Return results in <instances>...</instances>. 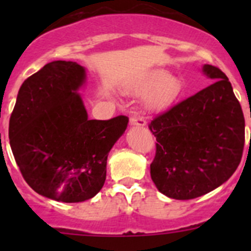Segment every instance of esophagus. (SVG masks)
<instances>
[{
  "instance_id": "obj_1",
  "label": "esophagus",
  "mask_w": 251,
  "mask_h": 251,
  "mask_svg": "<svg viewBox=\"0 0 251 251\" xmlns=\"http://www.w3.org/2000/svg\"><path fill=\"white\" fill-rule=\"evenodd\" d=\"M146 121L142 117H132L130 118V126H137V127H146Z\"/></svg>"
}]
</instances>
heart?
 <instances>
[{
    "mask_svg": "<svg viewBox=\"0 0 251 251\" xmlns=\"http://www.w3.org/2000/svg\"><path fill=\"white\" fill-rule=\"evenodd\" d=\"M129 92L134 95H146V109L159 112L172 105L179 98L182 83L167 70L157 69L137 80L129 88Z\"/></svg>",
    "mask_w": 251,
    "mask_h": 251,
    "instance_id": "heart-1",
    "label": "heart"
}]
</instances>
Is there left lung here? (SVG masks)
<instances>
[{"instance_id":"left-lung-1","label":"left lung","mask_w":251,"mask_h":251,"mask_svg":"<svg viewBox=\"0 0 251 251\" xmlns=\"http://www.w3.org/2000/svg\"><path fill=\"white\" fill-rule=\"evenodd\" d=\"M214 83L157 115L150 124L157 139L151 177L161 194L191 200L217 188L241 161L245 119L229 79L205 64Z\"/></svg>"}]
</instances>
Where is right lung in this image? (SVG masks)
<instances>
[{
  "instance_id": "add662e5",
  "label": "right lung",
  "mask_w": 251,
  "mask_h": 251,
  "mask_svg": "<svg viewBox=\"0 0 251 251\" xmlns=\"http://www.w3.org/2000/svg\"><path fill=\"white\" fill-rule=\"evenodd\" d=\"M84 66L52 61L27 77L10 118L13 157L34 191L60 202H83L105 182L106 159L128 126L119 115L88 118L80 97Z\"/></svg>"
}]
</instances>
